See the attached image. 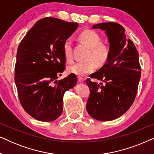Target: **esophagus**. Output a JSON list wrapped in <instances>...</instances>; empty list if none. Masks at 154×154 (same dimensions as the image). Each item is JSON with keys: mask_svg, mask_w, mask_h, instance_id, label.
<instances>
[{"mask_svg": "<svg viewBox=\"0 0 154 154\" xmlns=\"http://www.w3.org/2000/svg\"><path fill=\"white\" fill-rule=\"evenodd\" d=\"M83 81H84L83 78L80 77V76L78 77V81H79V83H82V82H83Z\"/></svg>", "mask_w": 154, "mask_h": 154, "instance_id": "34e87169", "label": "esophagus"}]
</instances>
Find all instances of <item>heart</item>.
<instances>
[{
	"label": "heart",
	"instance_id": "1",
	"mask_svg": "<svg viewBox=\"0 0 154 154\" xmlns=\"http://www.w3.org/2000/svg\"><path fill=\"white\" fill-rule=\"evenodd\" d=\"M80 41L90 48L88 60H93L99 66L104 64L110 55L111 47L108 43H103L101 35L93 30L83 31L79 35ZM64 58L68 62L73 60V41L68 38L63 44ZM93 61L77 62L67 67L69 73L83 76L92 73L95 69L96 65Z\"/></svg>",
	"mask_w": 154,
	"mask_h": 154
}]
</instances>
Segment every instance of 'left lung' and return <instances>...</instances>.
<instances>
[{"mask_svg": "<svg viewBox=\"0 0 154 154\" xmlns=\"http://www.w3.org/2000/svg\"><path fill=\"white\" fill-rule=\"evenodd\" d=\"M92 28L106 31L111 52L106 64L90 75L102 83L86 80L90 90L86 109L97 121H112L125 113L135 99L141 77L139 54L133 42L126 38L121 25L106 22Z\"/></svg>", "mask_w": 154, "mask_h": 154, "instance_id": "1", "label": "left lung"}]
</instances>
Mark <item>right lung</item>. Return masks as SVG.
Masks as SVG:
<instances>
[{
	"mask_svg": "<svg viewBox=\"0 0 154 154\" xmlns=\"http://www.w3.org/2000/svg\"><path fill=\"white\" fill-rule=\"evenodd\" d=\"M79 24L54 17L38 21L21 41L14 72L18 96L26 113L51 122L62 114L64 92L77 83L75 74L57 81L64 71L63 44Z\"/></svg>",
	"mask_w": 154,
	"mask_h": 154,
	"instance_id": "obj_1",
	"label": "right lung"
}]
</instances>
